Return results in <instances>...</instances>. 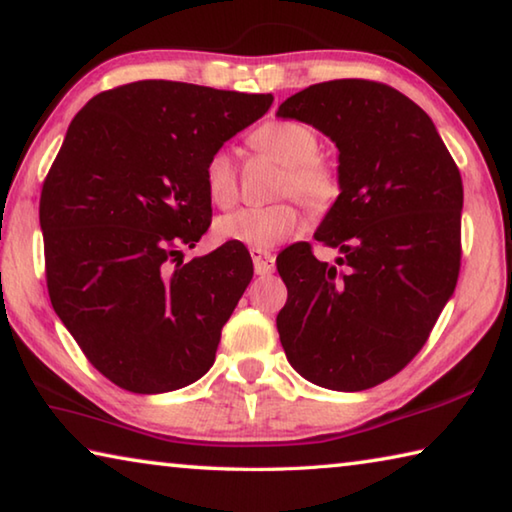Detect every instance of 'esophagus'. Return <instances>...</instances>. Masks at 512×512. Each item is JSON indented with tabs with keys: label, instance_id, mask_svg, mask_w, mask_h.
<instances>
[{
	"label": "esophagus",
	"instance_id": "34e87169",
	"mask_svg": "<svg viewBox=\"0 0 512 512\" xmlns=\"http://www.w3.org/2000/svg\"><path fill=\"white\" fill-rule=\"evenodd\" d=\"M250 257H253V266L257 275H271L275 271V257L268 250L250 248Z\"/></svg>",
	"mask_w": 512,
	"mask_h": 512
}]
</instances>
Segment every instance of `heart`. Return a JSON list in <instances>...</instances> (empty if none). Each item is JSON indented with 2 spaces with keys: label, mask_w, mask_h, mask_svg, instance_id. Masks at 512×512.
<instances>
[{
  "label": "heart",
  "mask_w": 512,
  "mask_h": 512,
  "mask_svg": "<svg viewBox=\"0 0 512 512\" xmlns=\"http://www.w3.org/2000/svg\"><path fill=\"white\" fill-rule=\"evenodd\" d=\"M250 146L284 167L280 183L282 196L293 194L311 210H325L339 194L336 173L318 160V133L309 124L293 119L266 121L250 135ZM203 183L214 205L230 207L237 201V169L228 151L219 149L207 158ZM300 225L302 216L296 205L275 203L225 214L214 223V232L228 244L266 250L291 239Z\"/></svg>",
  "instance_id": "b5f03b06"
}]
</instances>
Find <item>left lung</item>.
<instances>
[{
	"instance_id": "obj_1",
	"label": "left lung",
	"mask_w": 512,
	"mask_h": 512,
	"mask_svg": "<svg viewBox=\"0 0 512 512\" xmlns=\"http://www.w3.org/2000/svg\"><path fill=\"white\" fill-rule=\"evenodd\" d=\"M277 117L336 144L341 189L314 235L339 250L336 266L307 241L277 255L289 291L277 314L282 348L311 384L366 391L422 350L456 289L461 173L431 117L391 85L316 83Z\"/></svg>"
}]
</instances>
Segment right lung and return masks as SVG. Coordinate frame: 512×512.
Masks as SVG:
<instances>
[{"instance_id":"1","label":"right lung","mask_w":512,"mask_h":512,"mask_svg":"<svg viewBox=\"0 0 512 512\" xmlns=\"http://www.w3.org/2000/svg\"><path fill=\"white\" fill-rule=\"evenodd\" d=\"M271 103L137 81L97 94L69 124L40 194L47 289L88 361L124 391H178L212 368L253 259L228 241L192 262L183 250L212 221L207 158Z\"/></svg>"}]
</instances>
